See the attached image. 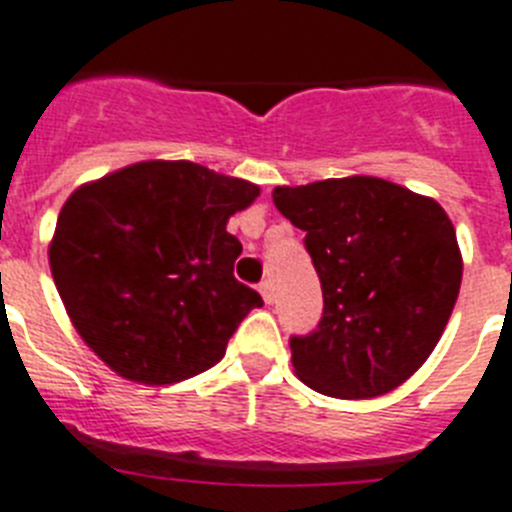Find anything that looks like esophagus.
Masks as SVG:
<instances>
[{"label":"esophagus","instance_id":"esophagus-1","mask_svg":"<svg viewBox=\"0 0 512 512\" xmlns=\"http://www.w3.org/2000/svg\"><path fill=\"white\" fill-rule=\"evenodd\" d=\"M259 292H261V298H264L266 305L274 303V287H272V282H269V279H266V282H261Z\"/></svg>","mask_w":512,"mask_h":512}]
</instances>
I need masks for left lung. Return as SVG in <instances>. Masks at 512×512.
Listing matches in <instances>:
<instances>
[{
    "label": "left lung",
    "instance_id": "left-lung-1",
    "mask_svg": "<svg viewBox=\"0 0 512 512\" xmlns=\"http://www.w3.org/2000/svg\"><path fill=\"white\" fill-rule=\"evenodd\" d=\"M274 207L305 230L323 318L292 336V368L336 399H373L409 381L440 342L464 259L435 199L375 176L277 186Z\"/></svg>",
    "mask_w": 512,
    "mask_h": 512
}]
</instances>
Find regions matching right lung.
Here are the masks:
<instances>
[{
  "label": "right lung",
  "instance_id": "obj_1",
  "mask_svg": "<svg viewBox=\"0 0 512 512\" xmlns=\"http://www.w3.org/2000/svg\"><path fill=\"white\" fill-rule=\"evenodd\" d=\"M261 189L189 160H142L64 202L48 264L82 342L126 381L170 386L225 357L261 295L233 277L227 220Z\"/></svg>",
  "mask_w": 512,
  "mask_h": 512
}]
</instances>
